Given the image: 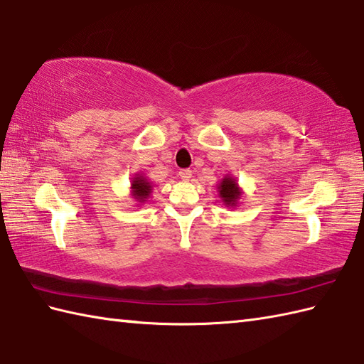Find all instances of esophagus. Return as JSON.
<instances>
[{
    "mask_svg": "<svg viewBox=\"0 0 364 364\" xmlns=\"http://www.w3.org/2000/svg\"><path fill=\"white\" fill-rule=\"evenodd\" d=\"M178 175H180V178H181V180H184V181H188V180H191V176H192V172H191V170H189V168H183V170H180V173H178Z\"/></svg>",
    "mask_w": 364,
    "mask_h": 364,
    "instance_id": "obj_1",
    "label": "esophagus"
}]
</instances>
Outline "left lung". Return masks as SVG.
I'll return each mask as SVG.
<instances>
[{
    "label": "left lung",
    "instance_id": "left-lung-1",
    "mask_svg": "<svg viewBox=\"0 0 364 364\" xmlns=\"http://www.w3.org/2000/svg\"><path fill=\"white\" fill-rule=\"evenodd\" d=\"M218 192L219 197L222 200V203L227 208H237L239 203H241V197H242V189L237 184V180L233 176L225 175L222 178L218 184Z\"/></svg>",
    "mask_w": 364,
    "mask_h": 364
}]
</instances>
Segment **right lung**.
I'll return each mask as SVG.
<instances>
[{"label": "right lung", "instance_id": "1", "mask_svg": "<svg viewBox=\"0 0 364 364\" xmlns=\"http://www.w3.org/2000/svg\"><path fill=\"white\" fill-rule=\"evenodd\" d=\"M151 188L153 184L142 173H134V176L131 178V197L136 200L137 205H144L150 198Z\"/></svg>", "mask_w": 364, "mask_h": 364}]
</instances>
